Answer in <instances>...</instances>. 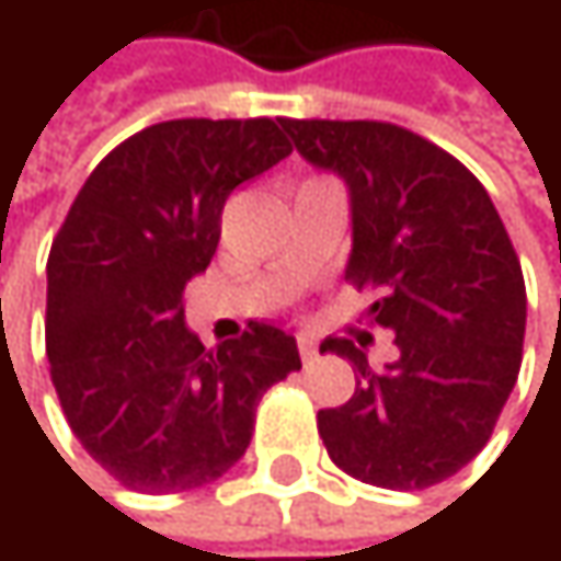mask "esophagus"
I'll use <instances>...</instances> for the list:
<instances>
[{"mask_svg":"<svg viewBox=\"0 0 561 561\" xmlns=\"http://www.w3.org/2000/svg\"><path fill=\"white\" fill-rule=\"evenodd\" d=\"M298 354H301V360H314L318 357V341L308 337V334H301L298 337Z\"/></svg>","mask_w":561,"mask_h":561,"instance_id":"obj_1","label":"esophagus"}]
</instances>
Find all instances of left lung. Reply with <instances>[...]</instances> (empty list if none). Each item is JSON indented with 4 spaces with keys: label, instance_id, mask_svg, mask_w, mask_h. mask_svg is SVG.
I'll return each instance as SVG.
<instances>
[{
    "label": "left lung",
    "instance_id": "8db88e82",
    "mask_svg": "<svg viewBox=\"0 0 561 561\" xmlns=\"http://www.w3.org/2000/svg\"><path fill=\"white\" fill-rule=\"evenodd\" d=\"M295 149L351 191L354 250L344 279L380 288L370 324L399 357L328 337L357 390L318 412L331 461L364 484L425 491L458 474L491 438L516 383L526 285L484 184L435 142L377 119H279Z\"/></svg>",
    "mask_w": 561,
    "mask_h": 561
}]
</instances>
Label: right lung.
<instances>
[{"label":"right lung","mask_w":561,"mask_h":561,"mask_svg":"<svg viewBox=\"0 0 561 561\" xmlns=\"http://www.w3.org/2000/svg\"><path fill=\"white\" fill-rule=\"evenodd\" d=\"M291 152L279 119H169L119 142L77 191L48 256L45 351L60 409L123 488L178 494L227 474L256 405L301 370L295 337L250 321L207 351L184 285L217 253L237 184Z\"/></svg>","instance_id":"obj_1"}]
</instances>
